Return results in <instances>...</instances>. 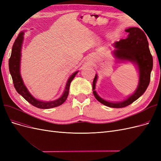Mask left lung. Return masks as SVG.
<instances>
[{
  "instance_id": "obj_1",
  "label": "left lung",
  "mask_w": 161,
  "mask_h": 161,
  "mask_svg": "<svg viewBox=\"0 0 161 161\" xmlns=\"http://www.w3.org/2000/svg\"><path fill=\"white\" fill-rule=\"evenodd\" d=\"M125 31L128 33V37L114 43L115 50L113 52V54L119 61H128L137 66L139 82L136 91L124 101L113 103L104 100L97 95L95 91L97 74L92 82V91L96 99L102 104L113 108H122L128 106L144 94L150 83V73L153 66V56L144 31L138 27H130Z\"/></svg>"
}]
</instances>
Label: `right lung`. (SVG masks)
Wrapping results in <instances>:
<instances>
[{"mask_svg":"<svg viewBox=\"0 0 161 161\" xmlns=\"http://www.w3.org/2000/svg\"><path fill=\"white\" fill-rule=\"evenodd\" d=\"M25 31H21L19 34L18 37L14 42L12 47V52L8 61L9 71L12 76L14 86L19 94H20L24 99L27 101L32 105L40 109H50L61 105L66 100L69 92V87L71 81L75 77L79 71L73 73L67 80L65 90L62 95L54 101H40L33 97L27 90V87L24 85L23 79L20 74V62H21V51L23 42V36Z\"/></svg>","mask_w":161,"mask_h":161,"instance_id":"obj_1","label":"right lung"}]
</instances>
